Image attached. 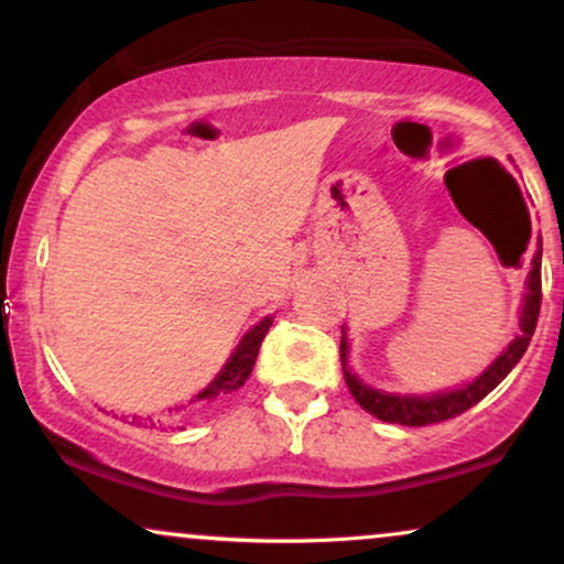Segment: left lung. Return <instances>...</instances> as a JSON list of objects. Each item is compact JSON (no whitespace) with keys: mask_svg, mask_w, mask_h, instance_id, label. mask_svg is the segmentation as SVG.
<instances>
[{"mask_svg":"<svg viewBox=\"0 0 564 564\" xmlns=\"http://www.w3.org/2000/svg\"><path fill=\"white\" fill-rule=\"evenodd\" d=\"M539 313H541V249L535 251L533 257V270L528 275V294H525V304H522V315H520V334L514 336V341L503 349L501 355L490 364L485 371L477 377L471 384L458 387V390L451 392H437V394H426V398H419V394H390L373 390L355 377L352 371L347 368V334L341 328V371H345V381L352 392V398L358 400L360 408H366L368 413L381 419V422L390 424H403V426H426V424H437V422H448V419L458 416V413L469 411L471 405H477L488 392H494L507 373L520 364V358L525 355V349L533 339L535 323H539Z\"/></svg>","mask_w":564,"mask_h":564,"instance_id":"left-lung-1","label":"left lung"}]
</instances>
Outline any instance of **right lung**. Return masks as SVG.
<instances>
[{
	"label": "right lung",
	"instance_id": "obj_1",
	"mask_svg": "<svg viewBox=\"0 0 564 564\" xmlns=\"http://www.w3.org/2000/svg\"><path fill=\"white\" fill-rule=\"evenodd\" d=\"M270 326H273V318H262L254 328H251V332H246L241 345H238L236 352L230 355L228 364H225L223 371L217 373V379L212 381L209 387H204V390L196 394V400H215L217 394H228L232 390H238V387L249 379L257 355H260L262 339H264V334L270 332ZM196 400H191V403H196ZM132 424L140 426L142 419L132 416Z\"/></svg>",
	"mask_w": 564,
	"mask_h": 564
}]
</instances>
